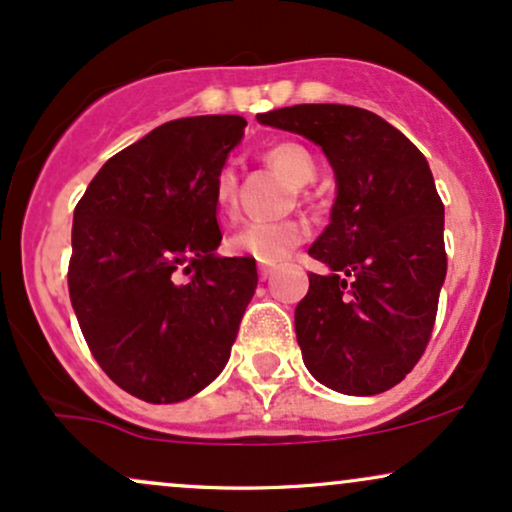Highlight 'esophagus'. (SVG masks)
Segmentation results:
<instances>
[{
  "label": "esophagus",
  "mask_w": 512,
  "mask_h": 512,
  "mask_svg": "<svg viewBox=\"0 0 512 512\" xmlns=\"http://www.w3.org/2000/svg\"><path fill=\"white\" fill-rule=\"evenodd\" d=\"M257 274H260V281L269 279V276L274 274V264H260V267H257Z\"/></svg>",
  "instance_id": "34e87169"
}]
</instances>
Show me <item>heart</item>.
Listing matches in <instances>:
<instances>
[{"mask_svg":"<svg viewBox=\"0 0 512 512\" xmlns=\"http://www.w3.org/2000/svg\"><path fill=\"white\" fill-rule=\"evenodd\" d=\"M262 161L276 173L284 175L293 187H305L315 180L317 161L313 151L301 142L269 144L262 151ZM214 204L223 216H236L238 211V173L236 168L223 166L214 178ZM308 236V226L301 219L279 221H248L228 238V252L238 257H252L257 262L284 260L289 252L303 243Z\"/></svg>","mask_w":512,"mask_h":512,"instance_id":"1","label":"heart"}]
</instances>
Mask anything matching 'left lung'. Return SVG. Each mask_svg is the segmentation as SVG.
<instances>
[{
	"label": "left lung",
	"mask_w": 512,
	"mask_h": 512,
	"mask_svg": "<svg viewBox=\"0 0 512 512\" xmlns=\"http://www.w3.org/2000/svg\"><path fill=\"white\" fill-rule=\"evenodd\" d=\"M322 146L337 175L330 226L308 255L296 339L315 380L342 395H378L424 356L448 272L440 202L428 161L383 117L310 103L257 115Z\"/></svg>",
	"instance_id": "left-lung-1"
}]
</instances>
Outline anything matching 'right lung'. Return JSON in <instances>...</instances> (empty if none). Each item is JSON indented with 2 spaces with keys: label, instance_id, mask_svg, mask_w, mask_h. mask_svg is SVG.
<instances>
[{
  "label": "right lung",
  "instance_id": "add662e5",
  "mask_svg": "<svg viewBox=\"0 0 512 512\" xmlns=\"http://www.w3.org/2000/svg\"><path fill=\"white\" fill-rule=\"evenodd\" d=\"M245 117L170 120L110 158L74 209L69 298L98 366L151 404L197 395L226 366L257 289L219 257L214 178Z\"/></svg>",
  "mask_w": 512,
  "mask_h": 512
}]
</instances>
